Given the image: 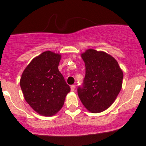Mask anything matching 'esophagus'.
Wrapping results in <instances>:
<instances>
[{"instance_id":"esophagus-1","label":"esophagus","mask_w":146,"mask_h":146,"mask_svg":"<svg viewBox=\"0 0 146 146\" xmlns=\"http://www.w3.org/2000/svg\"><path fill=\"white\" fill-rule=\"evenodd\" d=\"M75 88H76V86H75L74 85H70V90H71V91H74L75 90Z\"/></svg>"}]
</instances>
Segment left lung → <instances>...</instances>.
I'll return each mask as SVG.
<instances>
[{"instance_id":"obj_1","label":"left lung","mask_w":146,"mask_h":146,"mask_svg":"<svg viewBox=\"0 0 146 146\" xmlns=\"http://www.w3.org/2000/svg\"><path fill=\"white\" fill-rule=\"evenodd\" d=\"M85 76L78 94L85 108L92 113L104 111L113 104L122 87L123 72L118 62L104 51L88 49L81 54Z\"/></svg>"}]
</instances>
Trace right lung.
<instances>
[{"label": "right lung", "mask_w": 146, "mask_h": 146, "mask_svg": "<svg viewBox=\"0 0 146 146\" xmlns=\"http://www.w3.org/2000/svg\"><path fill=\"white\" fill-rule=\"evenodd\" d=\"M60 60L61 54L44 51L32 59L20 78L25 100L42 116L51 117L56 114L70 90L58 70Z\"/></svg>", "instance_id": "add662e5"}]
</instances>
